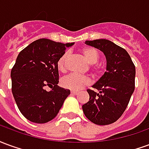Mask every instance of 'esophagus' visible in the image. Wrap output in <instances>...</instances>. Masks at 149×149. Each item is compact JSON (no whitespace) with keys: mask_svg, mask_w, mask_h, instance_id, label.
<instances>
[{"mask_svg":"<svg viewBox=\"0 0 149 149\" xmlns=\"http://www.w3.org/2000/svg\"><path fill=\"white\" fill-rule=\"evenodd\" d=\"M78 93H78V92H77V91H72L71 92L72 95H77Z\"/></svg>","mask_w":149,"mask_h":149,"instance_id":"esophagus-1","label":"esophagus"}]
</instances>
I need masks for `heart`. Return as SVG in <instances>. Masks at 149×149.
<instances>
[{
	"label": "heart",
	"instance_id": "obj_1",
	"mask_svg": "<svg viewBox=\"0 0 149 149\" xmlns=\"http://www.w3.org/2000/svg\"><path fill=\"white\" fill-rule=\"evenodd\" d=\"M82 54L84 56V58L87 60V61L91 64L94 65L97 63L99 61V53L97 51V49L92 47H85L81 50ZM69 53L68 52H65L63 55L59 58L57 61V68L59 71L65 72L67 69V61H68ZM90 83V80L88 77L85 76H81V75L74 74L72 73L65 77L62 78L61 85L65 88L71 89L72 91H78L81 89L82 88L86 86Z\"/></svg>",
	"mask_w": 149,
	"mask_h": 149
}]
</instances>
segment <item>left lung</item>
<instances>
[{"mask_svg":"<svg viewBox=\"0 0 149 149\" xmlns=\"http://www.w3.org/2000/svg\"><path fill=\"white\" fill-rule=\"evenodd\" d=\"M85 44L104 52L107 66L106 72L93 85L98 93L88 89L89 100L82 109L94 124L110 125L121 116L134 92L135 65L128 52L111 40H86Z\"/></svg>","mask_w":149,"mask_h":149,"instance_id":"8db88e82","label":"left lung"}]
</instances>
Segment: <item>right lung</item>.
Wrapping results in <instances>:
<instances>
[{
	"mask_svg": "<svg viewBox=\"0 0 149 149\" xmlns=\"http://www.w3.org/2000/svg\"><path fill=\"white\" fill-rule=\"evenodd\" d=\"M73 44L42 38L18 54L11 70L12 93L20 112L29 120L37 124L52 120L70 94V90L57 85V61ZM46 87L52 89L47 91Z\"/></svg>",
	"mask_w": 149,
	"mask_h": 149,
	"instance_id": "1",
	"label": "right lung"
}]
</instances>
